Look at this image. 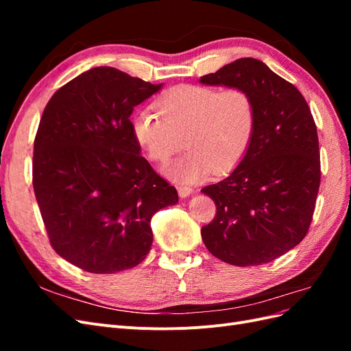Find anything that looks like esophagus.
I'll list each match as a JSON object with an SVG mask.
<instances>
[{
	"mask_svg": "<svg viewBox=\"0 0 351 351\" xmlns=\"http://www.w3.org/2000/svg\"><path fill=\"white\" fill-rule=\"evenodd\" d=\"M177 192H178L180 197H187V196L192 195L193 189L189 187V186H177Z\"/></svg>",
	"mask_w": 351,
	"mask_h": 351,
	"instance_id": "obj_1",
	"label": "esophagus"
}]
</instances>
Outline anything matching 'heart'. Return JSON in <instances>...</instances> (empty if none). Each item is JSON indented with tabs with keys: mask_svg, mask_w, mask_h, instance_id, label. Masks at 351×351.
Masks as SVG:
<instances>
[{
	"mask_svg": "<svg viewBox=\"0 0 351 351\" xmlns=\"http://www.w3.org/2000/svg\"><path fill=\"white\" fill-rule=\"evenodd\" d=\"M162 117L142 108L132 117V133L147 158L167 162L182 137L190 149L165 168L177 182L193 183L208 176L231 171L246 155L256 130V105L241 88L218 89L180 84L158 101Z\"/></svg>",
	"mask_w": 351,
	"mask_h": 351,
	"instance_id": "b5f03b06",
	"label": "heart"
}]
</instances>
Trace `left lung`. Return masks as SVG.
<instances>
[{"mask_svg": "<svg viewBox=\"0 0 351 351\" xmlns=\"http://www.w3.org/2000/svg\"><path fill=\"white\" fill-rule=\"evenodd\" d=\"M199 82L241 88L256 105L246 155L227 178L202 189L217 205L202 240L230 265L268 263L295 247L312 222L321 161L311 108L299 89L254 58L236 60Z\"/></svg>", "mask_w": 351, "mask_h": 351, "instance_id": "obj_1", "label": "left lung"}]
</instances>
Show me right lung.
I'll list each match as a JSON object with an SVG mask.
<instances>
[{
  "instance_id": "add662e5",
  "label": "right lung",
  "mask_w": 351,
  "mask_h": 351,
  "mask_svg": "<svg viewBox=\"0 0 351 351\" xmlns=\"http://www.w3.org/2000/svg\"><path fill=\"white\" fill-rule=\"evenodd\" d=\"M114 67H95L60 88L34 146V190L52 247L92 274L139 265L152 246L151 218L178 195L141 155L130 115L159 92Z\"/></svg>"
}]
</instances>
